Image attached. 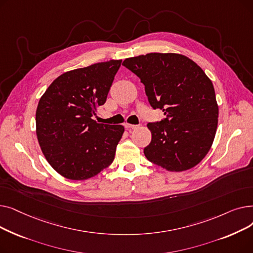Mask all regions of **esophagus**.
Returning <instances> with one entry per match:
<instances>
[{
	"label": "esophagus",
	"mask_w": 253,
	"mask_h": 253,
	"mask_svg": "<svg viewBox=\"0 0 253 253\" xmlns=\"http://www.w3.org/2000/svg\"><path fill=\"white\" fill-rule=\"evenodd\" d=\"M125 128L129 131H132V130H135V129H138L139 126L138 125H131V124H125Z\"/></svg>",
	"instance_id": "1"
}]
</instances>
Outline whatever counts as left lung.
<instances>
[{
	"instance_id": "left-lung-1",
	"label": "left lung",
	"mask_w": 253,
	"mask_h": 253,
	"mask_svg": "<svg viewBox=\"0 0 253 253\" xmlns=\"http://www.w3.org/2000/svg\"><path fill=\"white\" fill-rule=\"evenodd\" d=\"M123 65L140 79L152 108L165 115L148 124L152 140L143 150L148 160L175 172L200 163L218 122L214 87L204 71L176 53H149L126 58Z\"/></svg>"
}]
</instances>
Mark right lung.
I'll list each match as a JSON object with an SVG mask.
<instances>
[{"label":"right lung","mask_w":253,"mask_h":253,"mask_svg":"<svg viewBox=\"0 0 253 253\" xmlns=\"http://www.w3.org/2000/svg\"><path fill=\"white\" fill-rule=\"evenodd\" d=\"M121 62L110 60L66 72L40 98L38 141L48 163L65 178L88 179L114 161L124 127L99 124L92 116L104 104Z\"/></svg>","instance_id":"right-lung-1"}]
</instances>
